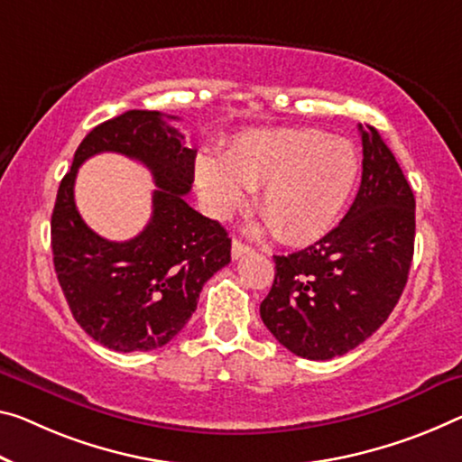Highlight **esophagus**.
Masks as SVG:
<instances>
[{
  "label": "esophagus",
  "mask_w": 462,
  "mask_h": 462,
  "mask_svg": "<svg viewBox=\"0 0 462 462\" xmlns=\"http://www.w3.org/2000/svg\"><path fill=\"white\" fill-rule=\"evenodd\" d=\"M250 252H252V247H250V245L241 244L239 239H233V245H231V255H233V260H239L241 255H244V254H250Z\"/></svg>",
  "instance_id": "esophagus-1"
}]
</instances>
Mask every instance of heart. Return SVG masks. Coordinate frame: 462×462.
<instances>
[{
  "mask_svg": "<svg viewBox=\"0 0 462 462\" xmlns=\"http://www.w3.org/2000/svg\"><path fill=\"white\" fill-rule=\"evenodd\" d=\"M361 171L357 148L316 127L247 132L223 159L196 161L210 215L229 217L260 188L258 210L276 237L303 245L324 237L349 204Z\"/></svg>",
  "mask_w": 462,
  "mask_h": 462,
  "instance_id": "b5f03b06",
  "label": "heart"
}]
</instances>
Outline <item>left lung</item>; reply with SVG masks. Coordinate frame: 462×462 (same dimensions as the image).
Segmentation results:
<instances>
[{
    "instance_id": "8db88e82",
    "label": "left lung",
    "mask_w": 462,
    "mask_h": 462,
    "mask_svg": "<svg viewBox=\"0 0 462 462\" xmlns=\"http://www.w3.org/2000/svg\"><path fill=\"white\" fill-rule=\"evenodd\" d=\"M359 132L364 173L349 212L316 244L274 255L260 303L273 337L305 359L338 357L370 338L399 303L413 260V189L378 130Z\"/></svg>"
}]
</instances>
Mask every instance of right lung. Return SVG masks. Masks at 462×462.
<instances>
[{
  "label": "right lung",
  "instance_id": "add662e5",
  "mask_svg": "<svg viewBox=\"0 0 462 462\" xmlns=\"http://www.w3.org/2000/svg\"><path fill=\"white\" fill-rule=\"evenodd\" d=\"M173 116L125 111L92 127L63 177L51 215V250L66 301L82 330L113 351L167 345L196 311L200 291L231 262L221 223L186 202L196 151ZM98 152L140 160L153 173V217L136 238L109 242L81 221L73 202L77 167Z\"/></svg>",
  "mask_w": 462,
  "mask_h": 462
}]
</instances>
